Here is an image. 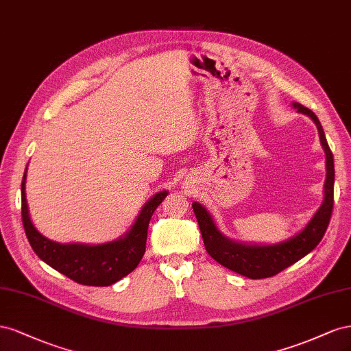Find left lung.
Wrapping results in <instances>:
<instances>
[{
  "instance_id": "1",
  "label": "left lung",
  "mask_w": 351,
  "mask_h": 351,
  "mask_svg": "<svg viewBox=\"0 0 351 351\" xmlns=\"http://www.w3.org/2000/svg\"><path fill=\"white\" fill-rule=\"evenodd\" d=\"M293 107L298 113L306 114L313 120L320 144L326 156V179L324 185V202L316 210L308 223L295 234L294 237L285 239L278 244H245L229 239L219 231L213 216L208 210L199 203H193L197 222L202 231L204 247L207 253L212 256L217 263L234 270V272L247 276L250 279L270 278L288 266L294 265L300 258L307 256L324 238L326 228L331 219L334 206V156L328 145L324 128L320 125L317 116L307 107L293 103Z\"/></svg>"
}]
</instances>
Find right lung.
<instances>
[{"instance_id": "1", "label": "right lung", "mask_w": 351, "mask_h": 351, "mask_svg": "<svg viewBox=\"0 0 351 351\" xmlns=\"http://www.w3.org/2000/svg\"><path fill=\"white\" fill-rule=\"evenodd\" d=\"M26 172L22 179V220L29 244L36 256L72 281L89 287H108L129 275L145 253L148 225L154 210L169 191L154 194L139 212L129 231L103 244H62L48 239L32 223L26 202Z\"/></svg>"}]
</instances>
